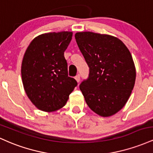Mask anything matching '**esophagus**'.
I'll use <instances>...</instances> for the list:
<instances>
[{"mask_svg": "<svg viewBox=\"0 0 153 153\" xmlns=\"http://www.w3.org/2000/svg\"><path fill=\"white\" fill-rule=\"evenodd\" d=\"M75 80H76L77 82H80V75H76V76L75 77Z\"/></svg>", "mask_w": 153, "mask_h": 153, "instance_id": "esophagus-1", "label": "esophagus"}]
</instances>
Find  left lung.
Returning <instances> with one entry per match:
<instances>
[{
  "label": "left lung",
  "mask_w": 153,
  "mask_h": 153,
  "mask_svg": "<svg viewBox=\"0 0 153 153\" xmlns=\"http://www.w3.org/2000/svg\"><path fill=\"white\" fill-rule=\"evenodd\" d=\"M76 42L90 68L80 85L85 102L100 117H108L125 106L134 88L136 69L126 45L116 36L77 32Z\"/></svg>",
  "instance_id": "left-lung-1"
}]
</instances>
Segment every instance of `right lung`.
I'll use <instances>...</instances> for the list:
<instances>
[{
	"mask_svg": "<svg viewBox=\"0 0 153 153\" xmlns=\"http://www.w3.org/2000/svg\"><path fill=\"white\" fill-rule=\"evenodd\" d=\"M72 31L45 33L36 36L26 49L22 63L23 85L28 98L38 109L52 112L60 109L77 85L68 77L64 52Z\"/></svg>",
	"mask_w": 153,
	"mask_h": 153,
	"instance_id": "add662e5",
	"label": "right lung"
}]
</instances>
